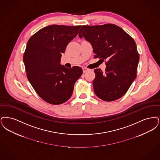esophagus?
I'll return each instance as SVG.
<instances>
[{"instance_id": "34e87169", "label": "esophagus", "mask_w": 160, "mask_h": 160, "mask_svg": "<svg viewBox=\"0 0 160 160\" xmlns=\"http://www.w3.org/2000/svg\"><path fill=\"white\" fill-rule=\"evenodd\" d=\"M82 70H83V73H85V72H86L87 70H88V69L87 68H82Z\"/></svg>"}]
</instances>
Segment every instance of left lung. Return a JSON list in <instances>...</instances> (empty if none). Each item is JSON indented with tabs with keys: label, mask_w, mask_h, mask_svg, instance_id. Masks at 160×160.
Wrapping results in <instances>:
<instances>
[{
	"label": "left lung",
	"mask_w": 160,
	"mask_h": 160,
	"mask_svg": "<svg viewBox=\"0 0 160 160\" xmlns=\"http://www.w3.org/2000/svg\"><path fill=\"white\" fill-rule=\"evenodd\" d=\"M78 35L90 42L95 58L106 60L104 72L100 69L94 70L96 95L106 102L122 97L137 76L139 54L134 40L113 24L82 26Z\"/></svg>",
	"instance_id": "1"
}]
</instances>
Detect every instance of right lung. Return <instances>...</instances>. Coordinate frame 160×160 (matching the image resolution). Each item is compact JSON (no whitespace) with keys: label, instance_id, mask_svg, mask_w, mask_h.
<instances>
[{"label":"right lung","instance_id":"right-lung-1","mask_svg":"<svg viewBox=\"0 0 160 160\" xmlns=\"http://www.w3.org/2000/svg\"><path fill=\"white\" fill-rule=\"evenodd\" d=\"M81 27L50 25L28 41L23 56L27 78L39 96L49 104L67 102L82 74L79 66L69 69L60 63L62 54Z\"/></svg>","mask_w":160,"mask_h":160}]
</instances>
